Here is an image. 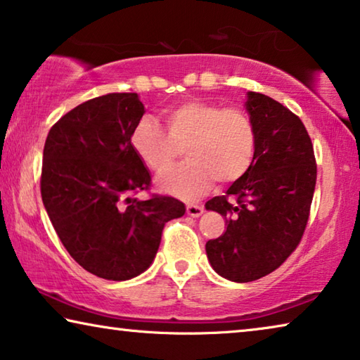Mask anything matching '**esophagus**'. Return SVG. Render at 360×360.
<instances>
[{
    "label": "esophagus",
    "mask_w": 360,
    "mask_h": 360,
    "mask_svg": "<svg viewBox=\"0 0 360 360\" xmlns=\"http://www.w3.org/2000/svg\"><path fill=\"white\" fill-rule=\"evenodd\" d=\"M186 210H187V214H189V217L198 218L203 213V207L202 205H195V203H189V205L186 207Z\"/></svg>",
    "instance_id": "obj_1"
}]
</instances>
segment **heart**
<instances>
[{
  "label": "heart",
  "instance_id": "obj_1",
  "mask_svg": "<svg viewBox=\"0 0 360 360\" xmlns=\"http://www.w3.org/2000/svg\"><path fill=\"white\" fill-rule=\"evenodd\" d=\"M166 129L152 117L134 127V152L153 173H163L186 148L187 162L160 176V191L186 200L200 197L213 179L229 184L243 178L255 155L257 134L250 116L238 106L187 100L165 111Z\"/></svg>",
  "mask_w": 360,
  "mask_h": 360
}]
</instances>
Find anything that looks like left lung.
Wrapping results in <instances>:
<instances>
[{
    "label": "left lung",
    "instance_id": "obj_1",
    "mask_svg": "<svg viewBox=\"0 0 360 360\" xmlns=\"http://www.w3.org/2000/svg\"><path fill=\"white\" fill-rule=\"evenodd\" d=\"M255 126L250 168L226 195L205 203L226 219V231L205 245L219 276L249 283L275 271L297 248L309 219L317 165L302 121L264 94L248 92Z\"/></svg>",
    "mask_w": 360,
    "mask_h": 360
}]
</instances>
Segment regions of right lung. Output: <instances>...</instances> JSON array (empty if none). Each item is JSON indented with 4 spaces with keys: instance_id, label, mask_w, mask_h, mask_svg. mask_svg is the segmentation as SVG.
Returning a JSON list of instances; mask_svg holds the SVG:
<instances>
[{
    "instance_id": "right-lung-1",
    "label": "right lung",
    "mask_w": 360,
    "mask_h": 360,
    "mask_svg": "<svg viewBox=\"0 0 360 360\" xmlns=\"http://www.w3.org/2000/svg\"><path fill=\"white\" fill-rule=\"evenodd\" d=\"M146 108L137 94H106L76 106L48 132L41 200L69 255L112 281L152 265L165 223L186 213L173 197L132 198L150 186L131 134Z\"/></svg>"
}]
</instances>
